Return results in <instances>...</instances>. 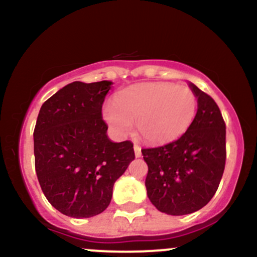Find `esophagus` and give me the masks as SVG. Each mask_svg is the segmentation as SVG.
<instances>
[{
    "mask_svg": "<svg viewBox=\"0 0 257 257\" xmlns=\"http://www.w3.org/2000/svg\"><path fill=\"white\" fill-rule=\"evenodd\" d=\"M134 154H136L137 158L142 157V148L138 144H134Z\"/></svg>",
    "mask_w": 257,
    "mask_h": 257,
    "instance_id": "34e87169",
    "label": "esophagus"
}]
</instances>
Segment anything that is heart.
I'll list each match as a JSON object with an SVG mask.
<instances>
[{"instance_id":"b5f03b06","label":"heart","mask_w":257,"mask_h":257,"mask_svg":"<svg viewBox=\"0 0 257 257\" xmlns=\"http://www.w3.org/2000/svg\"><path fill=\"white\" fill-rule=\"evenodd\" d=\"M198 110L195 93L173 83H142L115 95V103L103 105V118L119 136L133 131L149 143H165L188 131Z\"/></svg>"}]
</instances>
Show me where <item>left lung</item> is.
I'll return each instance as SVG.
<instances>
[{"instance_id":"1","label":"left lung","mask_w":257,"mask_h":257,"mask_svg":"<svg viewBox=\"0 0 257 257\" xmlns=\"http://www.w3.org/2000/svg\"><path fill=\"white\" fill-rule=\"evenodd\" d=\"M198 112L174 142L142 149L148 198L159 211L186 215L206 205L219 188L226 160V126L215 100L190 83Z\"/></svg>"}]
</instances>
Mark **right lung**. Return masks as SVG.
<instances>
[{"instance_id":"1","label":"right lung","mask_w":257,"mask_h":257,"mask_svg":"<svg viewBox=\"0 0 257 257\" xmlns=\"http://www.w3.org/2000/svg\"><path fill=\"white\" fill-rule=\"evenodd\" d=\"M109 80L73 82L41 107L33 132L43 194L62 214L92 217L112 200L115 180L136 158L131 141L113 143L102 119Z\"/></svg>"}]
</instances>
